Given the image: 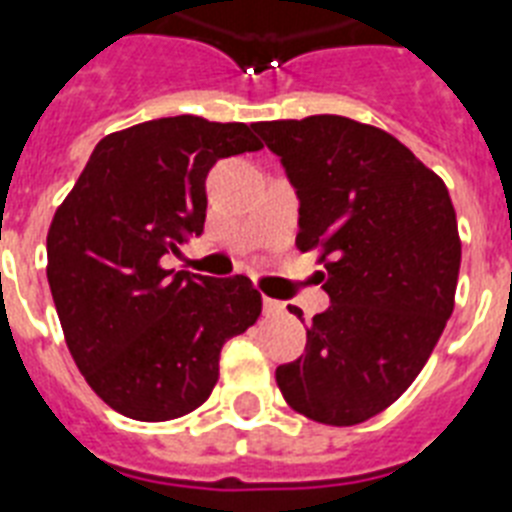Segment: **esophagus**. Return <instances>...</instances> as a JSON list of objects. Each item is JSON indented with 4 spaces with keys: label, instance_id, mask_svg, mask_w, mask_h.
Segmentation results:
<instances>
[{
    "label": "esophagus",
    "instance_id": "obj_1",
    "mask_svg": "<svg viewBox=\"0 0 512 512\" xmlns=\"http://www.w3.org/2000/svg\"><path fill=\"white\" fill-rule=\"evenodd\" d=\"M263 310L268 315L284 313V302H278V299H270V297H263Z\"/></svg>",
    "mask_w": 512,
    "mask_h": 512
}]
</instances>
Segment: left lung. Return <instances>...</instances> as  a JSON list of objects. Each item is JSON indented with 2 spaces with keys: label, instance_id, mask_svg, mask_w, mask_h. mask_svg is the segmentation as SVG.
I'll list each match as a JSON object with an SVG mask.
<instances>
[{
  "label": "left lung",
  "instance_id": "8db88e82",
  "mask_svg": "<svg viewBox=\"0 0 512 512\" xmlns=\"http://www.w3.org/2000/svg\"><path fill=\"white\" fill-rule=\"evenodd\" d=\"M252 128L297 189V247L321 252L331 299L276 384L310 421L355 426L400 400L450 321L460 273L450 191L402 141L342 115Z\"/></svg>",
  "mask_w": 512,
  "mask_h": 512
}]
</instances>
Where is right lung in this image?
Instances as JSON below:
<instances>
[{
    "instance_id": "obj_1",
    "label": "right lung",
    "mask_w": 512,
    "mask_h": 512,
    "mask_svg": "<svg viewBox=\"0 0 512 512\" xmlns=\"http://www.w3.org/2000/svg\"><path fill=\"white\" fill-rule=\"evenodd\" d=\"M263 144L244 123L197 115L147 120L99 141L47 234V278L86 384L134 421L197 410L223 344L260 318L247 276L165 270L202 234L205 178L220 157Z\"/></svg>"
}]
</instances>
